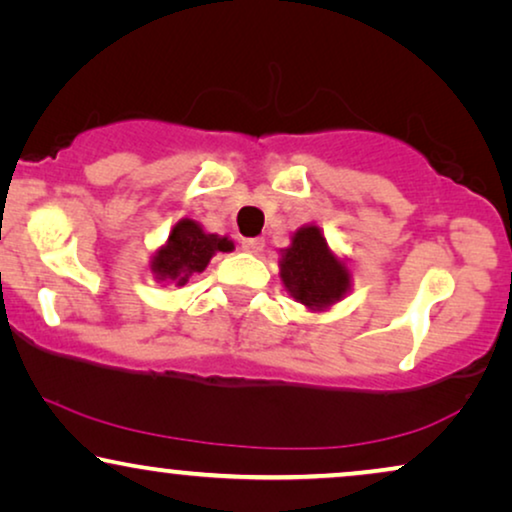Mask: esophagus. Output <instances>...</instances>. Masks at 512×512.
Returning <instances> with one entry per match:
<instances>
[{"label":"esophagus","instance_id":"34e87169","mask_svg":"<svg viewBox=\"0 0 512 512\" xmlns=\"http://www.w3.org/2000/svg\"><path fill=\"white\" fill-rule=\"evenodd\" d=\"M263 247H265L263 237H244L242 240V249L247 251V254H261Z\"/></svg>","mask_w":512,"mask_h":512}]
</instances>
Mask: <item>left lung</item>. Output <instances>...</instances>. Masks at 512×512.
<instances>
[{
  "instance_id": "1",
  "label": "left lung",
  "mask_w": 512,
  "mask_h": 512,
  "mask_svg": "<svg viewBox=\"0 0 512 512\" xmlns=\"http://www.w3.org/2000/svg\"><path fill=\"white\" fill-rule=\"evenodd\" d=\"M279 279L289 296L307 312H326L352 291V268L347 258L328 247L314 223L300 226L289 247L279 249Z\"/></svg>"
}]
</instances>
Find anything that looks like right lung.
<instances>
[{
  "mask_svg": "<svg viewBox=\"0 0 512 512\" xmlns=\"http://www.w3.org/2000/svg\"><path fill=\"white\" fill-rule=\"evenodd\" d=\"M235 244L228 235L207 233L198 221L179 219L170 230L165 244L151 254L149 270L158 284L186 286L193 275H200L216 254H228Z\"/></svg>",
  "mask_w": 512,
  "mask_h": 512,
  "instance_id": "right-lung-1",
  "label": "right lung"
}]
</instances>
